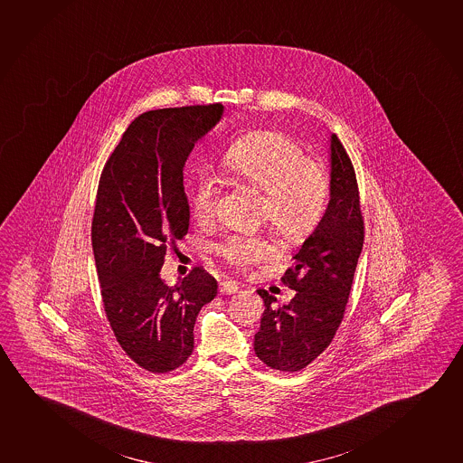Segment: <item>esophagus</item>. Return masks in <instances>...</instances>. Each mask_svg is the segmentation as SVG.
<instances>
[{"instance_id": "34e87169", "label": "esophagus", "mask_w": 463, "mask_h": 463, "mask_svg": "<svg viewBox=\"0 0 463 463\" xmlns=\"http://www.w3.org/2000/svg\"><path fill=\"white\" fill-rule=\"evenodd\" d=\"M239 288L241 287L232 280H224V282L220 283V295H232V293H237Z\"/></svg>"}]
</instances>
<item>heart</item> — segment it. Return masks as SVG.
<instances>
[{
	"instance_id": "obj_1",
	"label": "heart",
	"mask_w": 463,
	"mask_h": 463,
	"mask_svg": "<svg viewBox=\"0 0 463 463\" xmlns=\"http://www.w3.org/2000/svg\"><path fill=\"white\" fill-rule=\"evenodd\" d=\"M234 180L264 193L262 214L270 228L287 241H301L325 214L329 178L320 162L308 159L299 141L279 130H255L235 138L222 157ZM220 183L212 172H201L193 189V208L201 220L213 214ZM216 255L241 268L264 255V241L231 235L214 247Z\"/></svg>"
}]
</instances>
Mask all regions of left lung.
<instances>
[{"label":"left lung","instance_id":"obj_1","mask_svg":"<svg viewBox=\"0 0 463 463\" xmlns=\"http://www.w3.org/2000/svg\"><path fill=\"white\" fill-rule=\"evenodd\" d=\"M329 202L322 220L293 256L282 282L296 295L288 304L258 289L264 301L255 354L279 371H299L328 347L349 301L364 241L355 170L341 141L329 137Z\"/></svg>","mask_w":463,"mask_h":463}]
</instances>
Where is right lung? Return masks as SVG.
Returning <instances> with one entry per match:
<instances>
[{"instance_id": "right-lung-1", "label": "right lung", "mask_w": 463, "mask_h": 463, "mask_svg": "<svg viewBox=\"0 0 463 463\" xmlns=\"http://www.w3.org/2000/svg\"><path fill=\"white\" fill-rule=\"evenodd\" d=\"M222 111L213 103L140 114L101 172L92 222L101 299L122 350L156 374L188 360L197 314L218 293L203 268L174 287L161 268L168 241L188 234L183 168Z\"/></svg>"}]
</instances>
